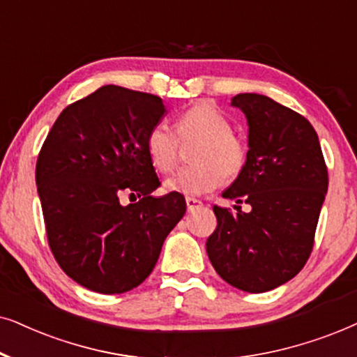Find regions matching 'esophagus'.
Wrapping results in <instances>:
<instances>
[{
  "instance_id": "esophagus-1",
  "label": "esophagus",
  "mask_w": 357,
  "mask_h": 357,
  "mask_svg": "<svg viewBox=\"0 0 357 357\" xmlns=\"http://www.w3.org/2000/svg\"><path fill=\"white\" fill-rule=\"evenodd\" d=\"M186 206H188V212H192V211H196L197 207H201V206H202V202L199 201V199L186 197Z\"/></svg>"
}]
</instances>
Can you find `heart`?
<instances>
[{
  "label": "heart",
  "instance_id": "heart-1",
  "mask_svg": "<svg viewBox=\"0 0 357 357\" xmlns=\"http://www.w3.org/2000/svg\"><path fill=\"white\" fill-rule=\"evenodd\" d=\"M179 140H199L191 153L192 166L179 169L165 181L168 191L184 196H202L220 186L225 178H236L248 160V145L231 130V123L211 102H196L188 107L176 132L166 122L151 126L145 139L150 163L160 173L174 168Z\"/></svg>",
  "mask_w": 357,
  "mask_h": 357
}]
</instances>
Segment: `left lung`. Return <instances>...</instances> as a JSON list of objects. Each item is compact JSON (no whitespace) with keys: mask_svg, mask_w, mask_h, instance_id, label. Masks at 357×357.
<instances>
[{"mask_svg":"<svg viewBox=\"0 0 357 357\" xmlns=\"http://www.w3.org/2000/svg\"><path fill=\"white\" fill-rule=\"evenodd\" d=\"M231 106L248 121L250 150L222 196L251 211L213 206L217 228L206 246L223 281L261 294L291 281L310 258L328 169L315 129L298 112L255 93L236 94Z\"/></svg>","mask_w":357,"mask_h":357,"instance_id":"left-lung-1","label":"left lung"}]
</instances>
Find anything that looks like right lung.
Wrapping results in <instances>:
<instances>
[{"label": "right lung", "mask_w": 357, "mask_h": 357, "mask_svg": "<svg viewBox=\"0 0 357 357\" xmlns=\"http://www.w3.org/2000/svg\"><path fill=\"white\" fill-rule=\"evenodd\" d=\"M165 112L155 94L107 84L65 107L42 145L36 183L49 246L89 291L140 286L186 212L183 194L151 196L161 183L145 139ZM123 192L139 201L122 206Z\"/></svg>", "instance_id": "right-lung-1"}]
</instances>
